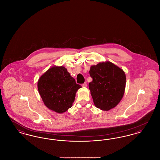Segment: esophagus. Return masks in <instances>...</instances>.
<instances>
[{"mask_svg":"<svg viewBox=\"0 0 160 160\" xmlns=\"http://www.w3.org/2000/svg\"><path fill=\"white\" fill-rule=\"evenodd\" d=\"M82 87H83V88L87 87V83L85 82V83H84L83 84H82Z\"/></svg>","mask_w":160,"mask_h":160,"instance_id":"obj_1","label":"esophagus"}]
</instances>
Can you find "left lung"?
I'll use <instances>...</instances> for the list:
<instances>
[{
    "label": "left lung",
    "instance_id": "8db88e82",
    "mask_svg": "<svg viewBox=\"0 0 160 160\" xmlns=\"http://www.w3.org/2000/svg\"><path fill=\"white\" fill-rule=\"evenodd\" d=\"M89 88L97 108L108 111L116 106L124 94L126 76L122 69L107 61L91 67Z\"/></svg>",
    "mask_w": 160,
    "mask_h": 160
}]
</instances>
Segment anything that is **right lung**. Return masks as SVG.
<instances>
[{
    "label": "right lung",
    "mask_w": 160,
    "mask_h": 160,
    "mask_svg": "<svg viewBox=\"0 0 160 160\" xmlns=\"http://www.w3.org/2000/svg\"><path fill=\"white\" fill-rule=\"evenodd\" d=\"M81 88L62 66L48 69L38 82V91L44 104L58 113L72 107L76 92Z\"/></svg>",
    "instance_id": "1"
}]
</instances>
